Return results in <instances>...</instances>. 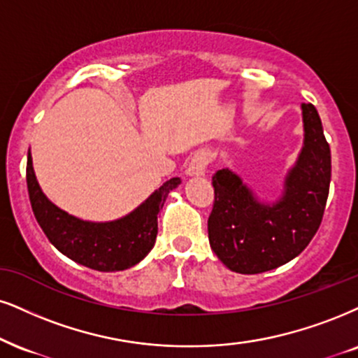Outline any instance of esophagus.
<instances>
[{
	"label": "esophagus",
	"instance_id": "obj_1",
	"mask_svg": "<svg viewBox=\"0 0 358 358\" xmlns=\"http://www.w3.org/2000/svg\"><path fill=\"white\" fill-rule=\"evenodd\" d=\"M207 164H209V156L204 151L196 152L187 166V176H202L207 169Z\"/></svg>",
	"mask_w": 358,
	"mask_h": 358
}]
</instances>
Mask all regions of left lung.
Returning a JSON list of instances; mask_svg holds the SVG:
<instances>
[{
    "mask_svg": "<svg viewBox=\"0 0 358 358\" xmlns=\"http://www.w3.org/2000/svg\"><path fill=\"white\" fill-rule=\"evenodd\" d=\"M303 144L279 199L260 201L231 169L214 174L209 244L232 272L260 273L297 257L322 222L330 187V148L310 103H302Z\"/></svg>",
    "mask_w": 358,
    "mask_h": 358,
    "instance_id": "left-lung-1",
    "label": "left lung"
}]
</instances>
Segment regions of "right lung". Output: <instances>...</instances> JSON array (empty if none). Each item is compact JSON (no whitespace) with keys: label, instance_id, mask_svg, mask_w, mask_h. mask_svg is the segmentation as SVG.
<instances>
[{"label":"right lung","instance_id":"add662e5","mask_svg":"<svg viewBox=\"0 0 358 358\" xmlns=\"http://www.w3.org/2000/svg\"><path fill=\"white\" fill-rule=\"evenodd\" d=\"M26 182L34 217L61 254L94 271L116 272L134 267L151 252L157 236V214L180 179L166 180L134 210L108 222L79 219L52 204L39 187L31 151L26 164Z\"/></svg>","mask_w":358,"mask_h":358}]
</instances>
